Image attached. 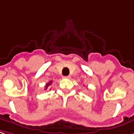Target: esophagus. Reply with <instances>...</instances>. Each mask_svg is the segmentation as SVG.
<instances>
[{"label": "esophagus", "instance_id": "obj_1", "mask_svg": "<svg viewBox=\"0 0 134 134\" xmlns=\"http://www.w3.org/2000/svg\"><path fill=\"white\" fill-rule=\"evenodd\" d=\"M63 78H64V79H69V78H70V76H63Z\"/></svg>", "mask_w": 134, "mask_h": 134}]
</instances>
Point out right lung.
I'll use <instances>...</instances> for the list:
<instances>
[{"label": "right lung", "mask_w": 134, "mask_h": 134, "mask_svg": "<svg viewBox=\"0 0 134 134\" xmlns=\"http://www.w3.org/2000/svg\"><path fill=\"white\" fill-rule=\"evenodd\" d=\"M51 83H52V81H49L48 83H46V86H45V87H46V88H45V89L46 90L47 88H48V87L49 86L51 85Z\"/></svg>", "instance_id": "right-lung-1"}]
</instances>
